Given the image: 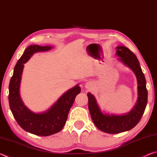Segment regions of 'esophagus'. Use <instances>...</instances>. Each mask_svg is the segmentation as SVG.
<instances>
[{
    "mask_svg": "<svg viewBox=\"0 0 157 157\" xmlns=\"http://www.w3.org/2000/svg\"><path fill=\"white\" fill-rule=\"evenodd\" d=\"M92 86H93V84H92L91 82H87V83H86V84H85V87H86V88L88 89H91Z\"/></svg>",
    "mask_w": 157,
    "mask_h": 157,
    "instance_id": "1",
    "label": "esophagus"
}]
</instances>
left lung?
<instances>
[{
    "label": "left lung",
    "instance_id": "left-lung-1",
    "mask_svg": "<svg viewBox=\"0 0 157 157\" xmlns=\"http://www.w3.org/2000/svg\"><path fill=\"white\" fill-rule=\"evenodd\" d=\"M116 55L119 60L128 66L136 76L138 82V100L136 105L129 113L124 115H109L101 112L95 97L90 93L89 109L95 125L101 131L108 134H119L132 129L136 125L144 113L147 103L146 80L137 57L127 47H116Z\"/></svg>",
    "mask_w": 157,
    "mask_h": 157
}]
</instances>
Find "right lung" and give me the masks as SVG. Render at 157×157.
Segmentation results:
<instances>
[{"label":"right lung","mask_w":157,"mask_h":157,"mask_svg":"<svg viewBox=\"0 0 157 157\" xmlns=\"http://www.w3.org/2000/svg\"><path fill=\"white\" fill-rule=\"evenodd\" d=\"M51 48V46L38 45L28 46L16 64L9 85L10 107L17 123L25 131L41 136L56 134L63 129L69 110L77 95L81 91L80 87L76 85L63 94L51 108L41 113L33 112L23 104L19 94L23 63L27 62L34 53L47 51Z\"/></svg>","instance_id":"add662e5"}]
</instances>
